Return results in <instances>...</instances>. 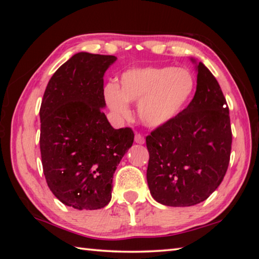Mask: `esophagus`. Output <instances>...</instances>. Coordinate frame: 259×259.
<instances>
[{"label": "esophagus", "instance_id": "1", "mask_svg": "<svg viewBox=\"0 0 259 259\" xmlns=\"http://www.w3.org/2000/svg\"><path fill=\"white\" fill-rule=\"evenodd\" d=\"M135 142L137 143V144H140V145H143V144L145 143V138H144L143 135L136 134V135H135Z\"/></svg>", "mask_w": 259, "mask_h": 259}]
</instances>
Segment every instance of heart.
Returning <instances> with one entry per match:
<instances>
[{
	"label": "heart",
	"instance_id": "heart-1",
	"mask_svg": "<svg viewBox=\"0 0 259 259\" xmlns=\"http://www.w3.org/2000/svg\"><path fill=\"white\" fill-rule=\"evenodd\" d=\"M195 80L191 72L172 66L131 68L120 77V88L108 83L104 89L109 109L126 119L128 103H138V116L148 128H161L181 115L193 98Z\"/></svg>",
	"mask_w": 259,
	"mask_h": 259
}]
</instances>
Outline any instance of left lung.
<instances>
[{
	"label": "left lung",
	"instance_id": "8db88e82",
	"mask_svg": "<svg viewBox=\"0 0 259 259\" xmlns=\"http://www.w3.org/2000/svg\"><path fill=\"white\" fill-rule=\"evenodd\" d=\"M196 69L192 102L171 123L146 137L147 184L153 199L169 207H191L221 185L230 163L232 131L226 99L211 72Z\"/></svg>",
	"mask_w": 259,
	"mask_h": 259
}]
</instances>
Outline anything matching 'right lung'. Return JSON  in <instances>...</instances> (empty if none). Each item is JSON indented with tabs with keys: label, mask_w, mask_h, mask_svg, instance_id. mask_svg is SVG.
I'll return each mask as SVG.
<instances>
[{
	"label": "right lung",
	"mask_w": 259,
	"mask_h": 259,
	"mask_svg": "<svg viewBox=\"0 0 259 259\" xmlns=\"http://www.w3.org/2000/svg\"><path fill=\"white\" fill-rule=\"evenodd\" d=\"M116 59L78 52L57 69L43 95V172L56 198L77 210L109 203L113 175L134 143V131L114 129L102 111L104 74Z\"/></svg>",
	"instance_id": "obj_1"
}]
</instances>
